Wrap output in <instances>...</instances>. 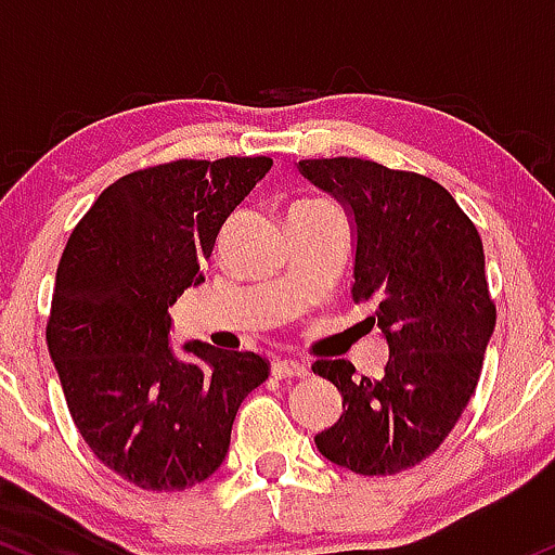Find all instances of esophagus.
Listing matches in <instances>:
<instances>
[{
	"label": "esophagus",
	"instance_id": "esophagus-1",
	"mask_svg": "<svg viewBox=\"0 0 555 555\" xmlns=\"http://www.w3.org/2000/svg\"><path fill=\"white\" fill-rule=\"evenodd\" d=\"M272 375L275 377H307L309 375V366L301 364V361L296 359H280L272 364Z\"/></svg>",
	"mask_w": 555,
	"mask_h": 555
}]
</instances>
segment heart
Instances as JSON below:
<instances>
[{
	"label": "heart",
	"instance_id": "heart-1",
	"mask_svg": "<svg viewBox=\"0 0 555 555\" xmlns=\"http://www.w3.org/2000/svg\"><path fill=\"white\" fill-rule=\"evenodd\" d=\"M304 207H317V204H304ZM304 207H298V209H304Z\"/></svg>",
	"mask_w": 555,
	"mask_h": 555
}]
</instances>
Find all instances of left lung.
I'll list each match as a JSON object with an SVG mask.
<instances>
[{
  "label": "left lung",
  "instance_id": "8db88e82",
  "mask_svg": "<svg viewBox=\"0 0 555 555\" xmlns=\"http://www.w3.org/2000/svg\"><path fill=\"white\" fill-rule=\"evenodd\" d=\"M298 170L351 209L353 304L388 338L377 379L346 359L314 375L344 396V414L314 435L320 453L357 475H398L433 456L475 396L495 301L475 222L438 180L372 159H301Z\"/></svg>",
  "mask_w": 555,
  "mask_h": 555
}]
</instances>
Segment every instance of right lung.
Returning a JSON list of instances; mask_svg holds the SVG:
<instances>
[{"instance_id":"add662e5","label":"right lung","mask_w":555,"mask_h":555,"mask_svg":"<svg viewBox=\"0 0 555 555\" xmlns=\"http://www.w3.org/2000/svg\"><path fill=\"white\" fill-rule=\"evenodd\" d=\"M270 157L176 159L128 172L80 217L54 280L47 346L80 438L135 488L170 493L215 475L244 398L270 377L254 351L167 344L230 211Z\"/></svg>"}]
</instances>
